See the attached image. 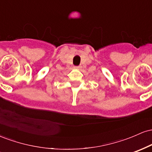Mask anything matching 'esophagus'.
<instances>
[{
  "label": "esophagus",
  "instance_id": "obj_1",
  "mask_svg": "<svg viewBox=\"0 0 152 152\" xmlns=\"http://www.w3.org/2000/svg\"><path fill=\"white\" fill-rule=\"evenodd\" d=\"M74 68H75V69H80V68H81V66H74Z\"/></svg>",
  "mask_w": 152,
  "mask_h": 152
}]
</instances>
